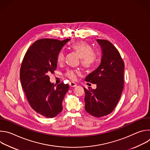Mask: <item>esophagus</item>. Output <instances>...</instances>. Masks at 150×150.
Masks as SVG:
<instances>
[{
  "label": "esophagus",
  "mask_w": 150,
  "mask_h": 150,
  "mask_svg": "<svg viewBox=\"0 0 150 150\" xmlns=\"http://www.w3.org/2000/svg\"><path fill=\"white\" fill-rule=\"evenodd\" d=\"M69 86L71 87H74L76 86V84L74 82H71L69 83Z\"/></svg>",
  "instance_id": "esophagus-1"
}]
</instances>
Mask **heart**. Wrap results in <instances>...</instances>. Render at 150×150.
<instances>
[{
	"mask_svg": "<svg viewBox=\"0 0 150 150\" xmlns=\"http://www.w3.org/2000/svg\"><path fill=\"white\" fill-rule=\"evenodd\" d=\"M71 49L75 52L81 58V64L82 67L85 69H90L96 64L97 59V56L93 52L92 47L85 41H79L75 42L71 46ZM65 54L63 51L59 53L57 57V62L58 64H62L65 60ZM78 72L73 69H68L66 71L65 76L71 79L75 80Z\"/></svg>",
	"mask_w": 150,
	"mask_h": 150,
	"instance_id": "heart-1",
	"label": "heart"
}]
</instances>
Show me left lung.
<instances>
[{
  "label": "left lung",
  "instance_id": "left-lung-1",
  "mask_svg": "<svg viewBox=\"0 0 150 150\" xmlns=\"http://www.w3.org/2000/svg\"><path fill=\"white\" fill-rule=\"evenodd\" d=\"M101 46L100 66L85 81L96 83L97 88H83L85 109L91 115L101 117L112 113L120 98L124 84V62L117 49L108 40H97Z\"/></svg>",
  "mask_w": 150,
  "mask_h": 150
}]
</instances>
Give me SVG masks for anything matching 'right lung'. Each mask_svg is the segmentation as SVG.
I'll return each instance as SVG.
<instances>
[{
  "instance_id": "add662e5",
  "label": "right lung",
  "mask_w": 150,
  "mask_h": 150,
  "mask_svg": "<svg viewBox=\"0 0 150 150\" xmlns=\"http://www.w3.org/2000/svg\"><path fill=\"white\" fill-rule=\"evenodd\" d=\"M70 39L60 41L42 38L27 51L21 63V85L31 108L40 115L52 118L62 112V101L69 88L68 84L50 82L49 74L57 68V57Z\"/></svg>"
}]
</instances>
